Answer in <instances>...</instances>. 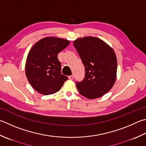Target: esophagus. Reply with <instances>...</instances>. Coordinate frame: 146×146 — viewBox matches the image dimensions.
Wrapping results in <instances>:
<instances>
[{"mask_svg":"<svg viewBox=\"0 0 146 146\" xmlns=\"http://www.w3.org/2000/svg\"><path fill=\"white\" fill-rule=\"evenodd\" d=\"M68 78H69V79H70V80H73L74 76L73 75H70V76H68Z\"/></svg>","mask_w":146,"mask_h":146,"instance_id":"obj_1","label":"esophagus"}]
</instances>
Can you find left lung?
<instances>
[{"label": "left lung", "instance_id": "obj_1", "mask_svg": "<svg viewBox=\"0 0 146 146\" xmlns=\"http://www.w3.org/2000/svg\"><path fill=\"white\" fill-rule=\"evenodd\" d=\"M73 45L86 70L84 80L76 82L79 92L89 99L102 97L116 80L117 64L114 51L102 39L92 36L76 39Z\"/></svg>", "mask_w": 146, "mask_h": 146}]
</instances>
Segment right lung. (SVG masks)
I'll return each mask as SVG.
<instances>
[{
    "instance_id": "1",
    "label": "right lung",
    "mask_w": 146,
    "mask_h": 146,
    "mask_svg": "<svg viewBox=\"0 0 146 146\" xmlns=\"http://www.w3.org/2000/svg\"><path fill=\"white\" fill-rule=\"evenodd\" d=\"M69 44L70 41L64 39L46 37L32 47L26 60L25 74L31 86L39 93H55L68 79L61 73L57 55Z\"/></svg>"
}]
</instances>
